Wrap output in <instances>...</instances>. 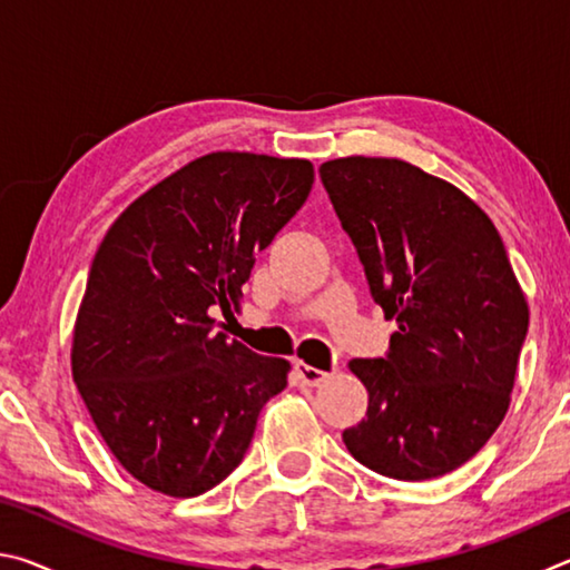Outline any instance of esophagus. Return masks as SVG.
Here are the masks:
<instances>
[{
  "label": "esophagus",
  "mask_w": 570,
  "mask_h": 570,
  "mask_svg": "<svg viewBox=\"0 0 570 570\" xmlns=\"http://www.w3.org/2000/svg\"><path fill=\"white\" fill-rule=\"evenodd\" d=\"M294 370L298 372V377H302L306 387H320V384L330 377V372H322V370H316V366H308L304 362H296Z\"/></svg>",
  "instance_id": "obj_1"
}]
</instances>
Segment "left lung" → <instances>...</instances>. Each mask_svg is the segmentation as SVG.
<instances>
[{"label":"left lung","instance_id":"left-lung-1","mask_svg":"<svg viewBox=\"0 0 570 570\" xmlns=\"http://www.w3.org/2000/svg\"><path fill=\"white\" fill-rule=\"evenodd\" d=\"M320 176L374 304L400 326L380 360L350 362L370 407L344 445L394 480L445 475L503 422L528 334L503 238L460 188L404 160L336 158Z\"/></svg>","mask_w":570,"mask_h":570}]
</instances>
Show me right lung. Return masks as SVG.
<instances>
[{"mask_svg":"<svg viewBox=\"0 0 570 570\" xmlns=\"http://www.w3.org/2000/svg\"><path fill=\"white\" fill-rule=\"evenodd\" d=\"M314 166L210 153L122 210L92 258L72 377L135 480L173 498L216 488L244 460L288 362L218 332L256 254L298 208Z\"/></svg>","mask_w":570,"mask_h":570,"instance_id":"1","label":"right lung"}]
</instances>
